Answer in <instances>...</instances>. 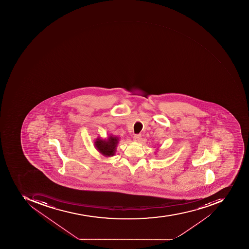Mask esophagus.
<instances>
[{"instance_id":"esophagus-1","label":"esophagus","mask_w":249,"mask_h":249,"mask_svg":"<svg viewBox=\"0 0 249 249\" xmlns=\"http://www.w3.org/2000/svg\"><path fill=\"white\" fill-rule=\"evenodd\" d=\"M133 140H134V141L136 142H140L142 140L141 135H135V136H133Z\"/></svg>"}]
</instances>
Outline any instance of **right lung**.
<instances>
[{"label":"right lung","instance_id":"1","mask_svg":"<svg viewBox=\"0 0 249 249\" xmlns=\"http://www.w3.org/2000/svg\"><path fill=\"white\" fill-rule=\"evenodd\" d=\"M120 139L117 136L109 135L107 139L97 137L94 141V147L105 157H113L117 152V147Z\"/></svg>","mask_w":249,"mask_h":249}]
</instances>
